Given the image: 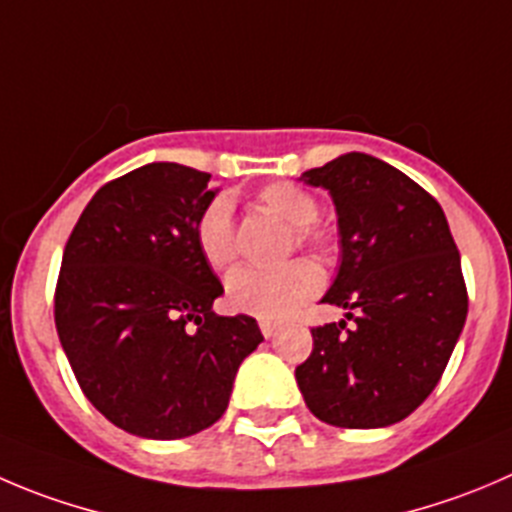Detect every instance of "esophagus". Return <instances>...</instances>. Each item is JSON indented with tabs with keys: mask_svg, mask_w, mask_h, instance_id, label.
<instances>
[{
	"mask_svg": "<svg viewBox=\"0 0 512 512\" xmlns=\"http://www.w3.org/2000/svg\"><path fill=\"white\" fill-rule=\"evenodd\" d=\"M259 326H261V334H264L266 339H271L276 332H279V324H276V321H259Z\"/></svg>",
	"mask_w": 512,
	"mask_h": 512,
	"instance_id": "esophagus-1",
	"label": "esophagus"
}]
</instances>
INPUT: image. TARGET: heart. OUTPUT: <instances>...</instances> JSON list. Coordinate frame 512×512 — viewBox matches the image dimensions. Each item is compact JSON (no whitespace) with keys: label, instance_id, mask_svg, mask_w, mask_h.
I'll return each mask as SVG.
<instances>
[{"label":"heart","instance_id":"1","mask_svg":"<svg viewBox=\"0 0 512 512\" xmlns=\"http://www.w3.org/2000/svg\"><path fill=\"white\" fill-rule=\"evenodd\" d=\"M256 203L291 228L289 251L294 246L329 253L334 248L332 233L316 226L319 201L289 180H276L256 193ZM193 241L198 253L213 269H226L236 259V233H233L231 206L226 198H213L196 218ZM324 276L309 259L289 261L279 269H253L241 266L226 279V299L231 309L256 316L261 321H276L289 316L296 306L306 304L321 291Z\"/></svg>","mask_w":512,"mask_h":512}]
</instances>
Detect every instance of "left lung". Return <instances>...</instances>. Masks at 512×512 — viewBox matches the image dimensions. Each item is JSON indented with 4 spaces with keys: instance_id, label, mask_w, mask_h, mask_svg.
Wrapping results in <instances>:
<instances>
[{
    "instance_id": "8db88e82",
    "label": "left lung",
    "mask_w": 512,
    "mask_h": 512,
    "mask_svg": "<svg viewBox=\"0 0 512 512\" xmlns=\"http://www.w3.org/2000/svg\"><path fill=\"white\" fill-rule=\"evenodd\" d=\"M301 180L337 206L342 266L321 301L347 321L311 326L296 384L326 425H394L430 397L465 326L460 251L440 203L384 160L347 153Z\"/></svg>"
}]
</instances>
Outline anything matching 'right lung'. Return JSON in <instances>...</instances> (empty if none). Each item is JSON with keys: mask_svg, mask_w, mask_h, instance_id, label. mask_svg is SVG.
<instances>
[{"mask_svg": "<svg viewBox=\"0 0 512 512\" xmlns=\"http://www.w3.org/2000/svg\"><path fill=\"white\" fill-rule=\"evenodd\" d=\"M211 175L150 163L110 180L77 218L55 326L82 394L120 430L180 440L221 420L233 377L264 342L253 316H218L221 281L193 241Z\"/></svg>", "mask_w": 512, "mask_h": 512, "instance_id": "add662e5", "label": "right lung"}]
</instances>
